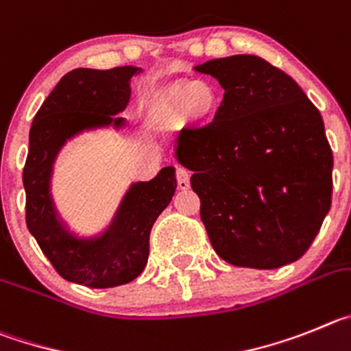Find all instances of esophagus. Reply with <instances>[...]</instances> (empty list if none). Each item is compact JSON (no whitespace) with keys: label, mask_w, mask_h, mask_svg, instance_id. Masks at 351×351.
I'll list each match as a JSON object with an SVG mask.
<instances>
[{"label":"esophagus","mask_w":351,"mask_h":351,"mask_svg":"<svg viewBox=\"0 0 351 351\" xmlns=\"http://www.w3.org/2000/svg\"><path fill=\"white\" fill-rule=\"evenodd\" d=\"M176 185H178L180 191H187L191 187V175L182 166H176Z\"/></svg>","instance_id":"1"}]
</instances>
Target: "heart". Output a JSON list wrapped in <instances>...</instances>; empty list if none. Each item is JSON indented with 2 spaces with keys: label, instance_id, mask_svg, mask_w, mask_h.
<instances>
[{
  "label": "heart",
  "instance_id": "obj_1",
  "mask_svg": "<svg viewBox=\"0 0 351 351\" xmlns=\"http://www.w3.org/2000/svg\"><path fill=\"white\" fill-rule=\"evenodd\" d=\"M159 106L164 115H173L183 108L192 121H206L217 110V94L204 82L176 84L160 94Z\"/></svg>",
  "mask_w": 351,
  "mask_h": 351
}]
</instances>
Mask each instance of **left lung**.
I'll list each match as a JSON object with an SVG mask.
<instances>
[{
    "label": "left lung",
    "instance_id": "obj_1",
    "mask_svg": "<svg viewBox=\"0 0 351 351\" xmlns=\"http://www.w3.org/2000/svg\"><path fill=\"white\" fill-rule=\"evenodd\" d=\"M195 69L226 90L210 124L176 138L213 250L254 269L298 261L332 199L334 159L320 112L292 77L258 56Z\"/></svg>",
    "mask_w": 351,
    "mask_h": 351
}]
</instances>
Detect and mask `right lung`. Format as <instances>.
<instances>
[{
	"label": "right lung",
	"mask_w": 351,
	"mask_h": 351,
	"mask_svg": "<svg viewBox=\"0 0 351 351\" xmlns=\"http://www.w3.org/2000/svg\"><path fill=\"white\" fill-rule=\"evenodd\" d=\"M138 68H78L59 80L33 119L29 150L22 171L26 223L53 269L68 282L89 289L125 285L148 261L150 229L176 191L175 168L160 169L150 182L136 183L125 195L115 223L93 243L69 238L56 222L49 195L53 157L66 138L90 125L110 124L128 106L129 80ZM122 119H115L121 125Z\"/></svg>",
	"instance_id": "obj_1"
}]
</instances>
